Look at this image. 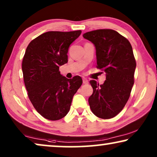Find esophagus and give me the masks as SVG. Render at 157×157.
Masks as SVG:
<instances>
[{
	"mask_svg": "<svg viewBox=\"0 0 157 157\" xmlns=\"http://www.w3.org/2000/svg\"><path fill=\"white\" fill-rule=\"evenodd\" d=\"M83 83H84V84H87V83H89V81H88V80H87L86 78H83Z\"/></svg>",
	"mask_w": 157,
	"mask_h": 157,
	"instance_id": "1",
	"label": "esophagus"
}]
</instances>
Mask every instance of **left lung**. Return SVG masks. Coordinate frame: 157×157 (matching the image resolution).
Listing matches in <instances>:
<instances>
[{"instance_id":"8db88e82","label":"left lung","mask_w":157,"mask_h":157,"mask_svg":"<svg viewBox=\"0 0 157 157\" xmlns=\"http://www.w3.org/2000/svg\"><path fill=\"white\" fill-rule=\"evenodd\" d=\"M83 36L95 46L96 67L106 73L103 84L90 81L93 88V94L89 98L90 108L97 117L111 119L125 106L134 83L136 63L132 45L111 29L89 31Z\"/></svg>"}]
</instances>
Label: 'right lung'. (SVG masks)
Here are the masks:
<instances>
[{
    "label": "right lung",
    "mask_w": 157,
    "mask_h": 157,
    "mask_svg": "<svg viewBox=\"0 0 157 157\" xmlns=\"http://www.w3.org/2000/svg\"><path fill=\"white\" fill-rule=\"evenodd\" d=\"M81 31H48L31 40L22 61L28 96L36 110L45 119L56 121L68 113L74 94L82 84L76 76L68 79L59 66L68 62L70 45Z\"/></svg>",
    "instance_id": "obj_1"
}]
</instances>
